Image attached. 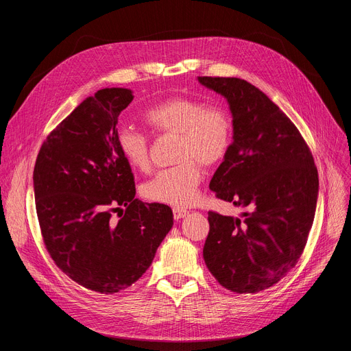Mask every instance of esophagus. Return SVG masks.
<instances>
[{"instance_id":"obj_1","label":"esophagus","mask_w":351,"mask_h":351,"mask_svg":"<svg viewBox=\"0 0 351 351\" xmlns=\"http://www.w3.org/2000/svg\"><path fill=\"white\" fill-rule=\"evenodd\" d=\"M188 213H189V212H188L186 209H180V208H175V209H173V217H175L176 220L183 219Z\"/></svg>"}]
</instances>
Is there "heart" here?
I'll return each mask as SVG.
<instances>
[{"label":"heart","instance_id":"heart-1","mask_svg":"<svg viewBox=\"0 0 351 351\" xmlns=\"http://www.w3.org/2000/svg\"><path fill=\"white\" fill-rule=\"evenodd\" d=\"M143 119L155 134L178 135L173 168L159 171L142 186L145 199L175 208L192 205L204 176L200 163L215 166L222 162L232 143V121L226 110L206 106L193 98L173 97L145 112ZM119 152L138 171L149 168V141L131 126L117 134Z\"/></svg>","mask_w":351,"mask_h":351}]
</instances>
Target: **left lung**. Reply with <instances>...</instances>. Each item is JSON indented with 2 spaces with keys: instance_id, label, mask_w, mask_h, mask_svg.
Returning <instances> with one entry per match:
<instances>
[{
  "instance_id": "left-lung-1",
  "label": "left lung",
  "mask_w": 351,
  "mask_h": 351,
  "mask_svg": "<svg viewBox=\"0 0 351 351\" xmlns=\"http://www.w3.org/2000/svg\"><path fill=\"white\" fill-rule=\"evenodd\" d=\"M230 109L233 142L210 191L241 217L209 212L204 259L230 291L271 287L296 266L315 219L319 175L298 128L265 92L241 78L197 77Z\"/></svg>"
}]
</instances>
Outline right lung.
I'll return each mask as SVG.
<instances>
[{
  "mask_svg": "<svg viewBox=\"0 0 351 351\" xmlns=\"http://www.w3.org/2000/svg\"><path fill=\"white\" fill-rule=\"evenodd\" d=\"M128 88H104L49 134L34 168V195L45 246L69 279L114 294L151 266L173 226L172 209L135 199L131 166L117 143ZM122 206L118 223L110 211Z\"/></svg>",
  "mask_w": 351,
  "mask_h": 351,
  "instance_id": "1",
  "label": "right lung"
}]
</instances>
